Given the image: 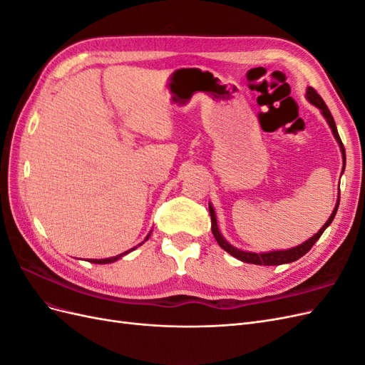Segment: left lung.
<instances>
[{
    "label": "left lung",
    "mask_w": 365,
    "mask_h": 365,
    "mask_svg": "<svg viewBox=\"0 0 365 365\" xmlns=\"http://www.w3.org/2000/svg\"><path fill=\"white\" fill-rule=\"evenodd\" d=\"M306 97H307V101L311 102L312 105H315L317 108L322 109V113H323L324 118L327 120V123H329L330 129H332L336 141L339 143V148H341V152H342V160H344V168H346V150H344V145H342V141H341V138H339L338 129H336V125H335V120H334L332 114H330L329 108L326 106V103H324V101L322 98V96H319V94L314 90L312 86L307 88ZM344 168H342V170H344ZM338 205H339V200H338V202H336V207H335V210H334V213L330 215L327 222H326L322 228H319V231H318V233H317L315 236H312L311 239L306 240L304 244L298 245V247H295V248H291V250H286V251H271V252H260V254H257V252L240 251V250H237V248H235V247H231V245L228 244V242L222 237V235L219 233L217 222H216V215H215L213 207L208 205V210H210V216H212V231H213V236H215L216 242L219 244V247H222L228 254H231V256L239 259V260H242V262L252 263V264H282V263H291V262L298 260L300 257H303L309 250H311V248L314 247L315 242H317L319 237H322V235L324 233V230H326L330 224H332V220H334V217H335V215H336Z\"/></svg>",
    "instance_id": "obj_1"
}]
</instances>
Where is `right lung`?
<instances>
[{"mask_svg":"<svg viewBox=\"0 0 365 365\" xmlns=\"http://www.w3.org/2000/svg\"><path fill=\"white\" fill-rule=\"evenodd\" d=\"M146 239H148V237H146ZM135 248H137V247H135ZM135 248H132V250H135ZM132 250H129V251H126V252H123V254H118V256H115V257H108V259H98V260H97V259H96V260H94V259H91L90 262H91V263H111V262H115V260H118V259H120L121 256H125V254L130 252Z\"/></svg>","mask_w":365,"mask_h":365,"instance_id":"right-lung-1","label":"right lung"}]
</instances>
